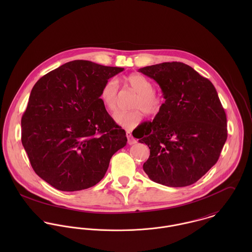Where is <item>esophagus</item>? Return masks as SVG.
Masks as SVG:
<instances>
[{"mask_svg": "<svg viewBox=\"0 0 252 252\" xmlns=\"http://www.w3.org/2000/svg\"><path fill=\"white\" fill-rule=\"evenodd\" d=\"M126 136H127V139H128V144H135L137 143V140L132 136V133L131 131L127 130L126 131Z\"/></svg>", "mask_w": 252, "mask_h": 252, "instance_id": "obj_1", "label": "esophagus"}]
</instances>
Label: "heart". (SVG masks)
<instances>
[{"label":"heart","mask_w":252,"mask_h":252,"mask_svg":"<svg viewBox=\"0 0 252 252\" xmlns=\"http://www.w3.org/2000/svg\"><path fill=\"white\" fill-rule=\"evenodd\" d=\"M127 85L138 95L130 111H117L113 118L115 122L126 128L133 129L143 120V111L148 115H154L160 111L163 105L162 98L154 91L152 82L144 75L133 73L126 78ZM118 87L114 78L107 80L100 91V98L103 105L110 111L116 110L118 106Z\"/></svg>","instance_id":"1"}]
</instances>
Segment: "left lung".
<instances>
[{
  "label": "left lung",
  "instance_id": "obj_1",
  "mask_svg": "<svg viewBox=\"0 0 252 252\" xmlns=\"http://www.w3.org/2000/svg\"><path fill=\"white\" fill-rule=\"evenodd\" d=\"M160 86L165 103L138 139L150 149L144 171L154 182L183 187L217 162L227 119L214 84L190 66L166 62L139 70Z\"/></svg>",
  "mask_w": 252,
  "mask_h": 252
}]
</instances>
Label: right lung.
I'll return each instance as SVG.
<instances>
[{
    "instance_id": "obj_1",
    "label": "right lung",
    "mask_w": 252,
    "mask_h": 252,
    "mask_svg": "<svg viewBox=\"0 0 252 252\" xmlns=\"http://www.w3.org/2000/svg\"><path fill=\"white\" fill-rule=\"evenodd\" d=\"M124 68L74 60L40 77L21 118V141L36 175L61 191L102 180L126 133L100 99L110 77Z\"/></svg>"
}]
</instances>
